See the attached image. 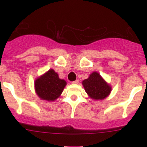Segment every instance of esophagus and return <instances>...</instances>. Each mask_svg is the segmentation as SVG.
<instances>
[{"instance_id":"34e87169","label":"esophagus","mask_w":147,"mask_h":147,"mask_svg":"<svg viewBox=\"0 0 147 147\" xmlns=\"http://www.w3.org/2000/svg\"><path fill=\"white\" fill-rule=\"evenodd\" d=\"M71 83H72V84H74V85H76V84H78V83H79V80H75V81L72 82Z\"/></svg>"}]
</instances>
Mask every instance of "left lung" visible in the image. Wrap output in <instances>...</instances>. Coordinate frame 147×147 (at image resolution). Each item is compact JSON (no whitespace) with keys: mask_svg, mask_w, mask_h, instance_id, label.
<instances>
[{"mask_svg":"<svg viewBox=\"0 0 147 147\" xmlns=\"http://www.w3.org/2000/svg\"><path fill=\"white\" fill-rule=\"evenodd\" d=\"M82 85L88 96L93 100L105 99L112 90V87L96 71L90 74L88 79L83 80Z\"/></svg>","mask_w":147,"mask_h":147,"instance_id":"1","label":"left lung"}]
</instances>
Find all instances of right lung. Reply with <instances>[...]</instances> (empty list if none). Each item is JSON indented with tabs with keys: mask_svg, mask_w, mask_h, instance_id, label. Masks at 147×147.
<instances>
[{
	"mask_svg": "<svg viewBox=\"0 0 147 147\" xmlns=\"http://www.w3.org/2000/svg\"><path fill=\"white\" fill-rule=\"evenodd\" d=\"M66 85L65 80L60 79L54 70L50 69L35 80V93L41 99L54 102L60 96Z\"/></svg>",
	"mask_w": 147,
	"mask_h": 147,
	"instance_id": "add662e5",
	"label": "right lung"
}]
</instances>
